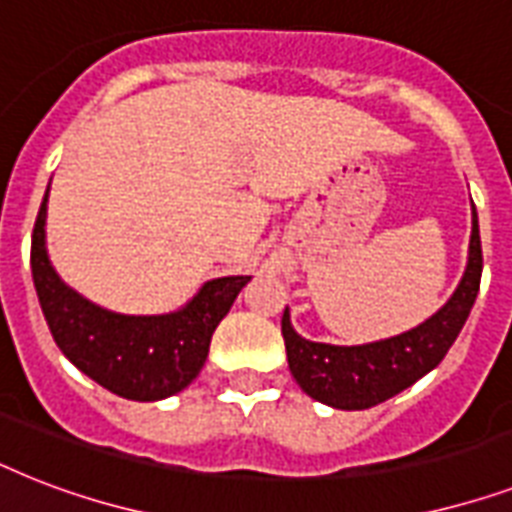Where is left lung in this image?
<instances>
[{
	"instance_id": "left-lung-1",
	"label": "left lung",
	"mask_w": 512,
	"mask_h": 512,
	"mask_svg": "<svg viewBox=\"0 0 512 512\" xmlns=\"http://www.w3.org/2000/svg\"><path fill=\"white\" fill-rule=\"evenodd\" d=\"M484 255L478 236V215L473 207L468 268L449 303L420 327L404 335L366 345H327L300 337L292 329L289 308L281 316V335L287 345L289 372L311 398L335 409H369L436 369L465 327L481 287Z\"/></svg>"
}]
</instances>
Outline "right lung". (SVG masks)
<instances>
[{
	"mask_svg": "<svg viewBox=\"0 0 512 512\" xmlns=\"http://www.w3.org/2000/svg\"><path fill=\"white\" fill-rule=\"evenodd\" d=\"M47 193L31 236V273L63 356L98 385L130 401H162L188 388L207 361L212 332L252 276L207 281L185 308L164 316L106 311L66 287L52 268L44 244Z\"/></svg>",
	"mask_w": 512,
	"mask_h": 512,
	"instance_id": "add662e5",
	"label": "right lung"
}]
</instances>
